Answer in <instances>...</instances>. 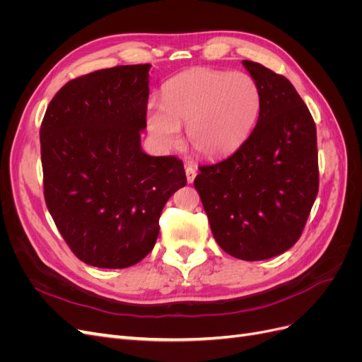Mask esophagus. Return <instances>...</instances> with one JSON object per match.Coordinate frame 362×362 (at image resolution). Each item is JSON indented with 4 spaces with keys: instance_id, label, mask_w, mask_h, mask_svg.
I'll return each instance as SVG.
<instances>
[{
    "instance_id": "obj_1",
    "label": "esophagus",
    "mask_w": 362,
    "mask_h": 362,
    "mask_svg": "<svg viewBox=\"0 0 362 362\" xmlns=\"http://www.w3.org/2000/svg\"><path fill=\"white\" fill-rule=\"evenodd\" d=\"M185 175H187V181L192 184L196 177V169L189 164V166H185Z\"/></svg>"
}]
</instances>
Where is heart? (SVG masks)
Segmentation results:
<instances>
[{
  "mask_svg": "<svg viewBox=\"0 0 362 362\" xmlns=\"http://www.w3.org/2000/svg\"><path fill=\"white\" fill-rule=\"evenodd\" d=\"M259 87L250 75L193 69L172 78L163 89V105L148 108V129L158 144L180 145L187 127L192 148L206 158H221L242 146L261 112Z\"/></svg>",
  "mask_w": 362,
  "mask_h": 362,
  "instance_id": "b5f03b06",
  "label": "heart"
}]
</instances>
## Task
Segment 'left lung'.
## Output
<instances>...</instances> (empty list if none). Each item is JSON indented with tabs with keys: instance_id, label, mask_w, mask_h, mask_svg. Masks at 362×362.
<instances>
[{
	"instance_id": "obj_1",
	"label": "left lung",
	"mask_w": 362,
	"mask_h": 362,
	"mask_svg": "<svg viewBox=\"0 0 362 362\" xmlns=\"http://www.w3.org/2000/svg\"><path fill=\"white\" fill-rule=\"evenodd\" d=\"M261 92L258 122L233 156L194 178L217 245L245 261L273 258L298 242L319 192L314 119L293 84L243 60Z\"/></svg>"
}]
</instances>
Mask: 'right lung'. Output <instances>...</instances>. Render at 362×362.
Here are the masks:
<instances>
[{"instance_id":"add662e5","label":"right lung","mask_w":362,"mask_h":362,"mask_svg":"<svg viewBox=\"0 0 362 362\" xmlns=\"http://www.w3.org/2000/svg\"><path fill=\"white\" fill-rule=\"evenodd\" d=\"M151 64L95 71L64 84L40 127L43 194L64 242L101 269L137 264L154 247L164 205L184 187L177 157H151Z\"/></svg>"}]
</instances>
